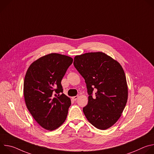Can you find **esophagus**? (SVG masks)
<instances>
[{"instance_id":"34e87169","label":"esophagus","mask_w":154,"mask_h":154,"mask_svg":"<svg viewBox=\"0 0 154 154\" xmlns=\"http://www.w3.org/2000/svg\"><path fill=\"white\" fill-rule=\"evenodd\" d=\"M78 97H79V96H76L72 97V99H73L74 100H76L78 99Z\"/></svg>"}]
</instances>
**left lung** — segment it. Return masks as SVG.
Listing matches in <instances>:
<instances>
[{
    "mask_svg": "<svg viewBox=\"0 0 154 154\" xmlns=\"http://www.w3.org/2000/svg\"><path fill=\"white\" fill-rule=\"evenodd\" d=\"M75 69L84 78L88 102L83 112L93 125L105 130L114 125L125 106L128 88L121 64L103 52L86 53L75 56ZM97 90L95 96L92 91Z\"/></svg>",
    "mask_w": 154,
    "mask_h": 154,
    "instance_id": "obj_1",
    "label": "left lung"
}]
</instances>
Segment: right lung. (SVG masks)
<instances>
[{"label":"right lung","mask_w":154,"mask_h":154,"mask_svg":"<svg viewBox=\"0 0 154 154\" xmlns=\"http://www.w3.org/2000/svg\"><path fill=\"white\" fill-rule=\"evenodd\" d=\"M73 59L50 54L34 61L24 79V96L29 112L44 128L54 130L66 120L71 99L63 93L61 80Z\"/></svg>","instance_id":"obj_1"}]
</instances>
